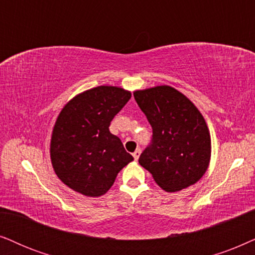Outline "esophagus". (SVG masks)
I'll use <instances>...</instances> for the list:
<instances>
[{
	"label": "esophagus",
	"mask_w": 255,
	"mask_h": 255,
	"mask_svg": "<svg viewBox=\"0 0 255 255\" xmlns=\"http://www.w3.org/2000/svg\"><path fill=\"white\" fill-rule=\"evenodd\" d=\"M140 154H141V149L140 148L136 149V150L133 152V157L135 158V161H137L138 157H140Z\"/></svg>",
	"instance_id": "obj_1"
}]
</instances>
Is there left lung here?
Here are the masks:
<instances>
[{"label": "left lung", "instance_id": "8db88e82", "mask_svg": "<svg viewBox=\"0 0 255 255\" xmlns=\"http://www.w3.org/2000/svg\"><path fill=\"white\" fill-rule=\"evenodd\" d=\"M134 98L152 128L151 144L138 158L140 165L167 192L198 182L211 159L210 130L198 108L168 85L134 91Z\"/></svg>", "mask_w": 255, "mask_h": 255}]
</instances>
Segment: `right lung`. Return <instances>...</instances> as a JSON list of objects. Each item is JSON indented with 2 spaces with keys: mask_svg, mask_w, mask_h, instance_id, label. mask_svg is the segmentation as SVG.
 I'll use <instances>...</instances> for the list:
<instances>
[{
  "mask_svg": "<svg viewBox=\"0 0 255 255\" xmlns=\"http://www.w3.org/2000/svg\"><path fill=\"white\" fill-rule=\"evenodd\" d=\"M130 91L98 86L73 97L54 122L50 157L57 177L86 197H100L114 184L133 156L110 131L113 118L130 99Z\"/></svg>",
  "mask_w": 255,
  "mask_h": 255,
  "instance_id": "add662e5",
  "label": "right lung"
}]
</instances>
